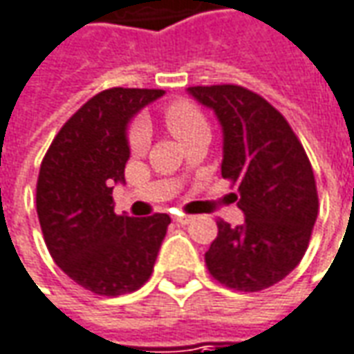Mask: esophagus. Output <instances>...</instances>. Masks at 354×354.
<instances>
[{
	"label": "esophagus",
	"mask_w": 354,
	"mask_h": 354,
	"mask_svg": "<svg viewBox=\"0 0 354 354\" xmlns=\"http://www.w3.org/2000/svg\"><path fill=\"white\" fill-rule=\"evenodd\" d=\"M174 221H176V223H180V225H189V223L194 221V217H192V215H176V217H174Z\"/></svg>",
	"instance_id": "esophagus-1"
}]
</instances>
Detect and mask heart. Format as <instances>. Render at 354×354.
I'll list each match as a JSON object with an SVG mask.
<instances>
[{
  "label": "heart",
  "instance_id": "obj_1",
  "mask_svg": "<svg viewBox=\"0 0 354 354\" xmlns=\"http://www.w3.org/2000/svg\"><path fill=\"white\" fill-rule=\"evenodd\" d=\"M165 124L170 133L176 137L180 143H186L192 137L199 133H207V122L201 114V110L189 100H176L165 108ZM149 143V129L143 122H137L129 131V147L131 151L141 153Z\"/></svg>",
  "mask_w": 354,
  "mask_h": 354
}]
</instances>
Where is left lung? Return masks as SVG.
Segmentation results:
<instances>
[{"instance_id":"8db88e82","label":"left lung","mask_w":354,"mask_h":354,"mask_svg":"<svg viewBox=\"0 0 354 354\" xmlns=\"http://www.w3.org/2000/svg\"><path fill=\"white\" fill-rule=\"evenodd\" d=\"M187 95L213 110L223 129L221 174L234 182L244 223L218 221L205 254L218 283L256 292L285 279L300 263L318 218L310 160L281 112L238 85L189 86Z\"/></svg>"}]
</instances>
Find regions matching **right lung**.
<instances>
[{
    "label": "right lung",
    "instance_id": "obj_1",
    "mask_svg": "<svg viewBox=\"0 0 354 354\" xmlns=\"http://www.w3.org/2000/svg\"><path fill=\"white\" fill-rule=\"evenodd\" d=\"M165 95L158 88H108L77 110L46 153L36 211L46 246L62 271L86 290L118 297L151 277L170 217L116 215L112 189L126 184L127 127Z\"/></svg>",
    "mask_w": 354,
    "mask_h": 354
}]
</instances>
